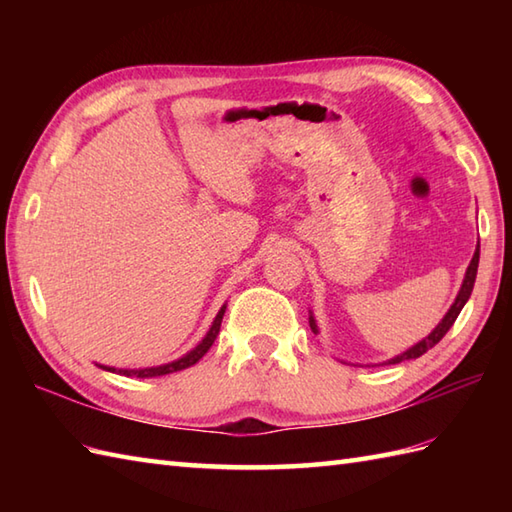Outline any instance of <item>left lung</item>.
Instances as JSON below:
<instances>
[{"label": "left lung", "instance_id": "8db88e82", "mask_svg": "<svg viewBox=\"0 0 512 512\" xmlns=\"http://www.w3.org/2000/svg\"><path fill=\"white\" fill-rule=\"evenodd\" d=\"M477 264H480V244H477V248H475V255H473V259H471L469 268H466V275H464V281H462V288H460V292H458V297H455V301H453V306L449 308V312L444 314V319L436 325V330H433L429 336H424V339H422L420 343L409 347L407 352H402L400 356L391 358V361H387L389 365H396V363H400V361H409V358H418V356H422L424 352H429L433 345L442 341V336L451 330V325L455 323V319H458V314L462 312L464 303L469 301V297H471L473 286H475V277H477ZM310 328H312L314 334H319L317 323H314L312 314H310Z\"/></svg>", "mask_w": 512, "mask_h": 512}]
</instances>
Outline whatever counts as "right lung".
<instances>
[{
	"label": "right lung",
	"mask_w": 512,
	"mask_h": 512,
	"mask_svg": "<svg viewBox=\"0 0 512 512\" xmlns=\"http://www.w3.org/2000/svg\"><path fill=\"white\" fill-rule=\"evenodd\" d=\"M224 312H226V306H222L220 312H217V317H215V321L211 325V330L206 332L204 339L198 345H195L189 354H184L182 358H178V361H171L167 365H158V367H145V369H116V367H107V365H99V367L107 369V372H116V374H121V376H136V378H154V376H165V374L180 372V369H187V367L198 363L200 358L206 352H209V347L217 339V334H220V325H222Z\"/></svg>",
	"instance_id": "add662e5"
}]
</instances>
